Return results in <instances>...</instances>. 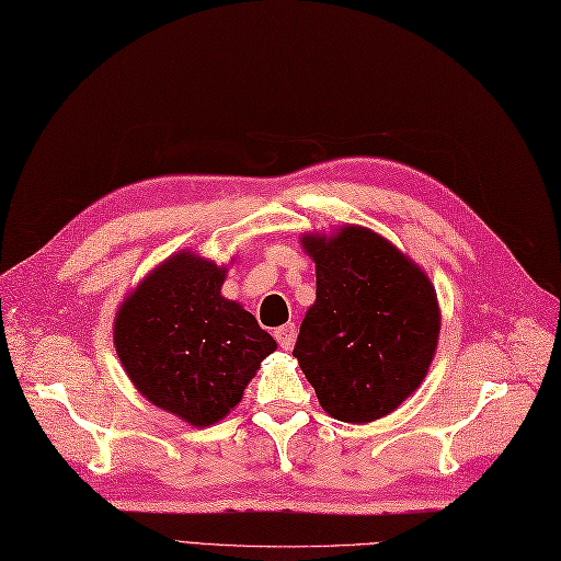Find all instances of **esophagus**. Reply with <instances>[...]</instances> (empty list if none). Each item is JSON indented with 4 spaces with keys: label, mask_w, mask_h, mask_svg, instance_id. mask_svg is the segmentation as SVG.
I'll list each match as a JSON object with an SVG mask.
<instances>
[{
    "label": "esophagus",
    "mask_w": 561,
    "mask_h": 561,
    "mask_svg": "<svg viewBox=\"0 0 561 561\" xmlns=\"http://www.w3.org/2000/svg\"><path fill=\"white\" fill-rule=\"evenodd\" d=\"M275 339L279 341V346H282L284 351H289V348L294 346V341H296V324L286 322V324H282L279 329H275Z\"/></svg>",
    "instance_id": "obj_1"
}]
</instances>
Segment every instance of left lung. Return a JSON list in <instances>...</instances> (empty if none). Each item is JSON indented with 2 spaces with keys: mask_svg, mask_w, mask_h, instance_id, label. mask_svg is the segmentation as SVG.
I'll use <instances>...</instances> for the list:
<instances>
[{
  "mask_svg": "<svg viewBox=\"0 0 561 561\" xmlns=\"http://www.w3.org/2000/svg\"><path fill=\"white\" fill-rule=\"evenodd\" d=\"M318 291L294 346L322 410L339 422L386 417L420 389L440 336L426 272L360 225L300 234Z\"/></svg>",
  "mask_w": 561,
  "mask_h": 561,
  "instance_id": "obj_1",
  "label": "left lung"
}]
</instances>
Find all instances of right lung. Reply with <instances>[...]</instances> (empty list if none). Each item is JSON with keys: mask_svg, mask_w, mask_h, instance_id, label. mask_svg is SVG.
<instances>
[{"mask_svg": "<svg viewBox=\"0 0 561 561\" xmlns=\"http://www.w3.org/2000/svg\"><path fill=\"white\" fill-rule=\"evenodd\" d=\"M229 265L190 249L172 253L123 298L113 320L127 379L151 405L196 428L225 420L277 351L253 314L222 296Z\"/></svg>", "mask_w": 561, "mask_h": 561, "instance_id": "add662e5", "label": "right lung"}]
</instances>
